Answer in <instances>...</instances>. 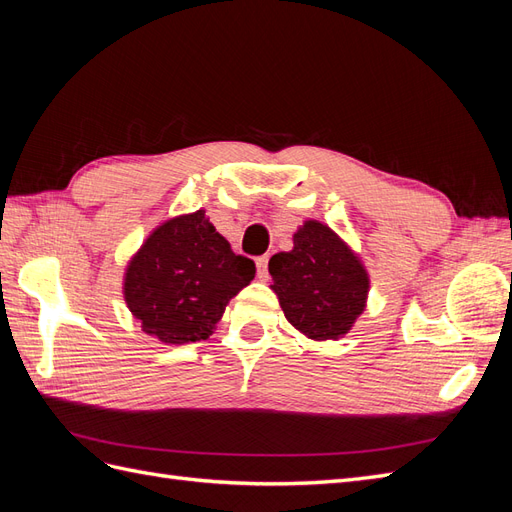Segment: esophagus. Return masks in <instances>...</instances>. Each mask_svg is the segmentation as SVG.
Masks as SVG:
<instances>
[{
  "label": "esophagus",
  "instance_id": "1",
  "mask_svg": "<svg viewBox=\"0 0 512 512\" xmlns=\"http://www.w3.org/2000/svg\"><path fill=\"white\" fill-rule=\"evenodd\" d=\"M256 271L262 282L269 280V256H260L256 258Z\"/></svg>",
  "mask_w": 512,
  "mask_h": 512
}]
</instances>
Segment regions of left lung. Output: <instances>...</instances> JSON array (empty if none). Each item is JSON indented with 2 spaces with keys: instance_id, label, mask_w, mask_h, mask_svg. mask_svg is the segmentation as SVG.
Returning a JSON list of instances; mask_svg holds the SVG:
<instances>
[{
  "instance_id": "8db88e82",
  "label": "left lung",
  "mask_w": 512,
  "mask_h": 512,
  "mask_svg": "<svg viewBox=\"0 0 512 512\" xmlns=\"http://www.w3.org/2000/svg\"><path fill=\"white\" fill-rule=\"evenodd\" d=\"M269 273L288 322L318 342L346 335L365 307L367 271L320 222H305L292 250L269 260Z\"/></svg>"
}]
</instances>
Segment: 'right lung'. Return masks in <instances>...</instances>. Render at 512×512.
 I'll list each match as a JSON object with an SVG mask.
<instances>
[{
    "label": "right lung",
    "instance_id": "add662e5",
    "mask_svg": "<svg viewBox=\"0 0 512 512\" xmlns=\"http://www.w3.org/2000/svg\"><path fill=\"white\" fill-rule=\"evenodd\" d=\"M254 260L230 250L205 211L168 220L130 260L126 303L164 344L207 339L228 301L254 280Z\"/></svg>",
    "mask_w": 512,
    "mask_h": 512
}]
</instances>
